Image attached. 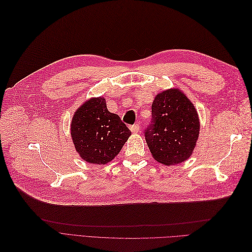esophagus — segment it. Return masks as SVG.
Here are the masks:
<instances>
[{"instance_id":"34e87169","label":"esophagus","mask_w":252,"mask_h":252,"mask_svg":"<svg viewBox=\"0 0 252 252\" xmlns=\"http://www.w3.org/2000/svg\"><path fill=\"white\" fill-rule=\"evenodd\" d=\"M130 130H131L133 133L139 132V130H140V125H139V124L131 125V126H130Z\"/></svg>"}]
</instances>
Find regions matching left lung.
Returning <instances> with one entry per match:
<instances>
[{
	"label": "left lung",
	"instance_id": "obj_1",
	"mask_svg": "<svg viewBox=\"0 0 252 252\" xmlns=\"http://www.w3.org/2000/svg\"><path fill=\"white\" fill-rule=\"evenodd\" d=\"M151 117L144 134L152 157L164 165L186 161L192 155L200 131L193 104L177 88L165 90L155 97Z\"/></svg>",
	"mask_w": 252,
	"mask_h": 252
}]
</instances>
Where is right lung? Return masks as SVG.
<instances>
[{
	"mask_svg": "<svg viewBox=\"0 0 252 252\" xmlns=\"http://www.w3.org/2000/svg\"><path fill=\"white\" fill-rule=\"evenodd\" d=\"M70 130L81 158L93 164L110 162L131 134L118 114L108 111L101 96L91 98L75 111Z\"/></svg>",
	"mask_w": 252,
	"mask_h": 252,
	"instance_id": "add662e5",
	"label": "right lung"
}]
</instances>
